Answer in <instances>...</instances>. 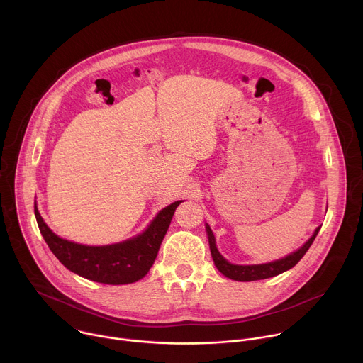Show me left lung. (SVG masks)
Returning a JSON list of instances; mask_svg holds the SVG:
<instances>
[{"instance_id":"left-lung-1","label":"left lung","mask_w":363,"mask_h":363,"mask_svg":"<svg viewBox=\"0 0 363 363\" xmlns=\"http://www.w3.org/2000/svg\"><path fill=\"white\" fill-rule=\"evenodd\" d=\"M320 227H318L315 230L312 237H310L300 248L284 255L283 258H279V260H274L270 263H262V264H234V263H230L227 258L218 251L214 233L210 228V225L205 223V231H206V235H208L210 250H211V255H213L216 267L218 269V272L221 274H224L225 277L235 280V281H254V280L270 279V277L279 276V274L293 269L301 260V257L307 252L310 245H312V242L315 241Z\"/></svg>"}]
</instances>
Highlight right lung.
Listing matches in <instances>:
<instances>
[{"label":"right lung","instance_id":"right-lung-1","mask_svg":"<svg viewBox=\"0 0 363 363\" xmlns=\"http://www.w3.org/2000/svg\"><path fill=\"white\" fill-rule=\"evenodd\" d=\"M181 202L162 208L140 234L106 245L79 244L59 237L44 223L37 201L34 214L44 241L66 269L87 280L116 286L135 283L147 274Z\"/></svg>","mask_w":363,"mask_h":363}]
</instances>
